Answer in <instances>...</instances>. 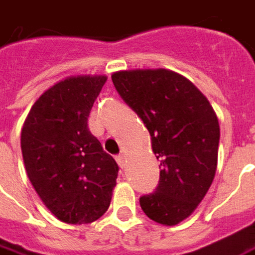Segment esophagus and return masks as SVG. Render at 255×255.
Wrapping results in <instances>:
<instances>
[{"label":"esophagus","instance_id":"obj_1","mask_svg":"<svg viewBox=\"0 0 255 255\" xmlns=\"http://www.w3.org/2000/svg\"><path fill=\"white\" fill-rule=\"evenodd\" d=\"M116 160H117V163L120 167L124 165V154H119V156H116Z\"/></svg>","mask_w":255,"mask_h":255}]
</instances>
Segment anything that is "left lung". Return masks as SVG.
<instances>
[{
	"mask_svg": "<svg viewBox=\"0 0 255 255\" xmlns=\"http://www.w3.org/2000/svg\"><path fill=\"white\" fill-rule=\"evenodd\" d=\"M112 80L146 126L160 160L157 188L140 197V208L157 224L177 225L197 208L215 177L217 115L197 87L172 70H122Z\"/></svg>",
	"mask_w": 255,
	"mask_h": 255,
	"instance_id": "obj_1",
	"label": "left lung"
}]
</instances>
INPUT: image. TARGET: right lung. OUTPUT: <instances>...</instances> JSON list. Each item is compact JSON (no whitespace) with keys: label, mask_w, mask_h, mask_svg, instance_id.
<instances>
[{"label":"right lung","mask_w":255,"mask_h":255,"mask_svg":"<svg viewBox=\"0 0 255 255\" xmlns=\"http://www.w3.org/2000/svg\"><path fill=\"white\" fill-rule=\"evenodd\" d=\"M106 76H70L48 88L24 120L20 146L37 195L66 224H90L110 206L119 165L90 132Z\"/></svg>","instance_id":"1"}]
</instances>
